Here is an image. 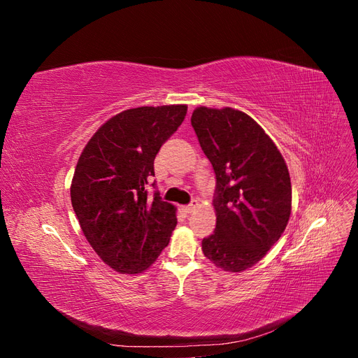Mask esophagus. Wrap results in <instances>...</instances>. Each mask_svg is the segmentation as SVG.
Returning <instances> with one entry per match:
<instances>
[{"instance_id": "obj_1", "label": "esophagus", "mask_w": 358, "mask_h": 358, "mask_svg": "<svg viewBox=\"0 0 358 358\" xmlns=\"http://www.w3.org/2000/svg\"><path fill=\"white\" fill-rule=\"evenodd\" d=\"M199 201L197 200H192L188 206H185V208H183V212H187V213H191V212H194V210H196L197 208H199Z\"/></svg>"}]
</instances>
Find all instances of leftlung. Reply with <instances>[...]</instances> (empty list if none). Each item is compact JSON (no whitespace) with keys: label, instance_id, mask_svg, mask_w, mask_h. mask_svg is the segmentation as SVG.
Segmentation results:
<instances>
[{"label":"left lung","instance_id":"1","mask_svg":"<svg viewBox=\"0 0 358 358\" xmlns=\"http://www.w3.org/2000/svg\"><path fill=\"white\" fill-rule=\"evenodd\" d=\"M191 125L216 176V229L203 239L201 251L225 272H243L267 254L288 224V167L273 140L241 110L200 106Z\"/></svg>","mask_w":358,"mask_h":358}]
</instances>
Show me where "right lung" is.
<instances>
[{
	"mask_svg": "<svg viewBox=\"0 0 358 358\" xmlns=\"http://www.w3.org/2000/svg\"><path fill=\"white\" fill-rule=\"evenodd\" d=\"M187 104L143 106L106 121L79 157L71 204L94 251L119 273L154 264L178 224L176 208L146 185L154 159L187 115ZM154 185V183H152Z\"/></svg>",
	"mask_w": 358,
	"mask_h": 358,
	"instance_id": "right-lung-1",
	"label": "right lung"
}]
</instances>
